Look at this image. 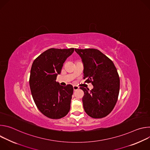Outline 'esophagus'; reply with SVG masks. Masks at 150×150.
<instances>
[{
    "instance_id": "1",
    "label": "esophagus",
    "mask_w": 150,
    "mask_h": 150,
    "mask_svg": "<svg viewBox=\"0 0 150 150\" xmlns=\"http://www.w3.org/2000/svg\"><path fill=\"white\" fill-rule=\"evenodd\" d=\"M73 88H74V90L75 91V90H77L79 89V87L76 86V85H74L73 86Z\"/></svg>"
}]
</instances>
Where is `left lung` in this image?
Listing matches in <instances>:
<instances>
[{
    "instance_id": "1",
    "label": "left lung",
    "mask_w": 150,
    "mask_h": 150,
    "mask_svg": "<svg viewBox=\"0 0 150 150\" xmlns=\"http://www.w3.org/2000/svg\"><path fill=\"white\" fill-rule=\"evenodd\" d=\"M83 64V79L91 82V90L83 87V107L93 118L108 116L117 102L120 89V79L113 62L100 50L95 49H76Z\"/></svg>"
}]
</instances>
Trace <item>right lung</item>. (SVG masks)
Wrapping results in <instances>:
<instances>
[{
    "label": "right lung",
    "mask_w": 150,
    "mask_h": 150,
    "mask_svg": "<svg viewBox=\"0 0 150 150\" xmlns=\"http://www.w3.org/2000/svg\"><path fill=\"white\" fill-rule=\"evenodd\" d=\"M74 51V48L49 49L33 63L29 80L31 94L38 110L49 118L60 119L69 112L72 85L62 86L56 80L64 62Z\"/></svg>",
    "instance_id": "obj_1"
}]
</instances>
